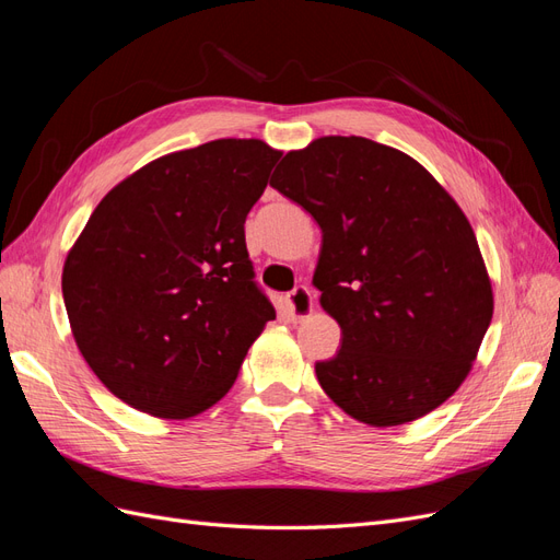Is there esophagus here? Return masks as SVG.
<instances>
[{
  "instance_id": "obj_1",
  "label": "esophagus",
  "mask_w": 560,
  "mask_h": 560,
  "mask_svg": "<svg viewBox=\"0 0 560 560\" xmlns=\"http://www.w3.org/2000/svg\"><path fill=\"white\" fill-rule=\"evenodd\" d=\"M287 313H290L292 319H303L313 313V294L306 284H299L294 290L287 294Z\"/></svg>"
}]
</instances>
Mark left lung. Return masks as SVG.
I'll list each match as a JSON object with an SVG mask.
<instances>
[{"label":"left lung","instance_id":"1","mask_svg":"<svg viewBox=\"0 0 560 560\" xmlns=\"http://www.w3.org/2000/svg\"><path fill=\"white\" fill-rule=\"evenodd\" d=\"M270 186L322 231L313 284L341 327V348L315 362L322 389L376 428L444 404L493 317L477 235L455 200L411 156L354 135L290 151Z\"/></svg>","mask_w":560,"mask_h":560}]
</instances>
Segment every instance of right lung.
Instances as JSON below:
<instances>
[{
  "instance_id": "right-lung-1",
  "label": "right lung",
  "mask_w": 560,
  "mask_h": 560,
  "mask_svg": "<svg viewBox=\"0 0 560 560\" xmlns=\"http://www.w3.org/2000/svg\"><path fill=\"white\" fill-rule=\"evenodd\" d=\"M280 156L261 140L167 154L114 186L67 254L62 299L77 346L132 409H210L276 319L254 280L245 219Z\"/></svg>"
}]
</instances>
